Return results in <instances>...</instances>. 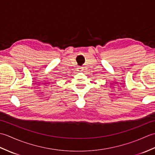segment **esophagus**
I'll return each instance as SVG.
<instances>
[{
    "label": "esophagus",
    "mask_w": 155,
    "mask_h": 155,
    "mask_svg": "<svg viewBox=\"0 0 155 155\" xmlns=\"http://www.w3.org/2000/svg\"><path fill=\"white\" fill-rule=\"evenodd\" d=\"M77 71H79V72L83 71V67H78V68H77Z\"/></svg>",
    "instance_id": "1"
}]
</instances>
